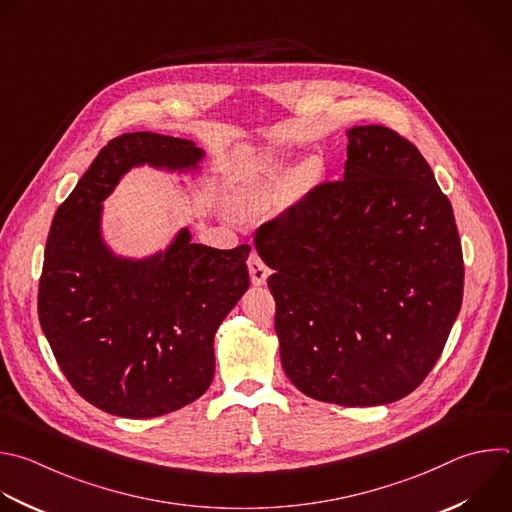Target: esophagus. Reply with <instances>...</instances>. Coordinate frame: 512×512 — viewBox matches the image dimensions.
Here are the masks:
<instances>
[{
    "label": "esophagus",
    "mask_w": 512,
    "mask_h": 512,
    "mask_svg": "<svg viewBox=\"0 0 512 512\" xmlns=\"http://www.w3.org/2000/svg\"><path fill=\"white\" fill-rule=\"evenodd\" d=\"M247 265H249V275H251L253 285H265V281H267L271 269L263 263V259H261L259 255H251Z\"/></svg>",
    "instance_id": "esophagus-1"
}]
</instances>
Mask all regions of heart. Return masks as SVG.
Listing matches in <instances>:
<instances>
[{"label":"heart","instance_id":"1","mask_svg":"<svg viewBox=\"0 0 512 512\" xmlns=\"http://www.w3.org/2000/svg\"><path fill=\"white\" fill-rule=\"evenodd\" d=\"M315 173L317 168L313 162H303L301 166H297L283 185V199L287 203L299 201L309 189L311 181L315 179ZM281 175H283V162L277 156L261 154L259 158L251 160L241 175V183L237 191L239 207L243 211H261L263 207H267L277 193Z\"/></svg>","mask_w":512,"mask_h":512}]
</instances>
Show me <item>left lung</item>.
<instances>
[{
  "label": "left lung",
  "mask_w": 512,
  "mask_h": 512,
  "mask_svg": "<svg viewBox=\"0 0 512 512\" xmlns=\"http://www.w3.org/2000/svg\"><path fill=\"white\" fill-rule=\"evenodd\" d=\"M344 181L317 185L255 233L275 271L281 366L305 396L382 406L438 362L462 305L464 265L448 197L392 128L348 130Z\"/></svg>",
  "instance_id": "obj_1"
}]
</instances>
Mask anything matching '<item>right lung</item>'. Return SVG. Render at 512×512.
Listing matches in <instances>:
<instances>
[{
    "label": "right lung",
    "mask_w": 512,
    "mask_h": 512,
    "mask_svg": "<svg viewBox=\"0 0 512 512\" xmlns=\"http://www.w3.org/2000/svg\"><path fill=\"white\" fill-rule=\"evenodd\" d=\"M203 148L154 132L110 140L58 207L38 291L42 331L72 388L122 418H154L201 398L215 333L249 289L251 247L213 249L181 229L144 259L102 239V201L132 166L197 170Z\"/></svg>",
    "instance_id": "1"
}]
</instances>
